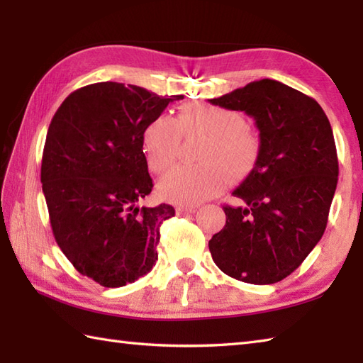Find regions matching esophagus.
<instances>
[{
	"label": "esophagus",
	"mask_w": 363,
	"mask_h": 363,
	"mask_svg": "<svg viewBox=\"0 0 363 363\" xmlns=\"http://www.w3.org/2000/svg\"><path fill=\"white\" fill-rule=\"evenodd\" d=\"M196 207L194 206H177L176 207V213L177 215H189V213H195Z\"/></svg>",
	"instance_id": "1"
}]
</instances>
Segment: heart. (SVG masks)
<instances>
[{"instance_id":"1","label":"heart","mask_w":363,"mask_h":363,"mask_svg":"<svg viewBox=\"0 0 363 363\" xmlns=\"http://www.w3.org/2000/svg\"><path fill=\"white\" fill-rule=\"evenodd\" d=\"M204 137L196 152L198 165L176 167L159 182L162 196L181 204H196L218 195L226 177L237 182L248 176L259 157V140L237 111L215 106H187L174 118L160 115L142 134L150 168L164 173L179 156L181 138Z\"/></svg>"}]
</instances>
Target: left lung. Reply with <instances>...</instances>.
<instances>
[{"instance_id": "left-lung-1", "label": "left lung", "mask_w": 363, "mask_h": 363, "mask_svg": "<svg viewBox=\"0 0 363 363\" xmlns=\"http://www.w3.org/2000/svg\"><path fill=\"white\" fill-rule=\"evenodd\" d=\"M242 111L259 129V157L225 206L226 225L209 242L223 273L248 284L282 281L303 264L328 225L338 181L330 123L313 98L274 79L209 99Z\"/></svg>"}]
</instances>
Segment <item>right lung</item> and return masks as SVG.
<instances>
[{
    "mask_svg": "<svg viewBox=\"0 0 363 363\" xmlns=\"http://www.w3.org/2000/svg\"><path fill=\"white\" fill-rule=\"evenodd\" d=\"M143 87L96 82L74 90L54 113L42 157L52 234L73 267L103 287L151 272L169 204L140 207L152 179L142 134L169 101Z\"/></svg>",
    "mask_w": 363,
    "mask_h": 363,
    "instance_id": "1",
    "label": "right lung"
}]
</instances>
